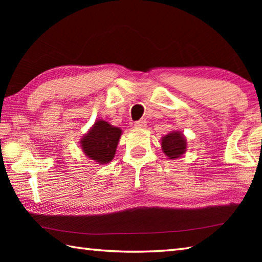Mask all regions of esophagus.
Masks as SVG:
<instances>
[{
	"label": "esophagus",
	"instance_id": "esophagus-1",
	"mask_svg": "<svg viewBox=\"0 0 262 262\" xmlns=\"http://www.w3.org/2000/svg\"><path fill=\"white\" fill-rule=\"evenodd\" d=\"M134 126H135V128H138V129H142V128L146 127V121L145 120H138V121L135 122Z\"/></svg>",
	"mask_w": 262,
	"mask_h": 262
}]
</instances>
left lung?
Instances as JSON below:
<instances>
[{
	"label": "left lung",
	"mask_w": 262,
	"mask_h": 262,
	"mask_svg": "<svg viewBox=\"0 0 262 262\" xmlns=\"http://www.w3.org/2000/svg\"><path fill=\"white\" fill-rule=\"evenodd\" d=\"M162 151L171 160L180 158L185 154L187 148V140L179 130L169 133L168 135L162 137Z\"/></svg>",
	"instance_id": "left-lung-1"
}]
</instances>
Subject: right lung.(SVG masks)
<instances>
[{
  "instance_id": "1",
  "label": "right lung",
  "mask_w": 262,
  "mask_h": 262,
  "mask_svg": "<svg viewBox=\"0 0 262 262\" xmlns=\"http://www.w3.org/2000/svg\"><path fill=\"white\" fill-rule=\"evenodd\" d=\"M120 136V128L99 119L82 137L81 147L88 158L99 164H105L114 159Z\"/></svg>"
}]
</instances>
